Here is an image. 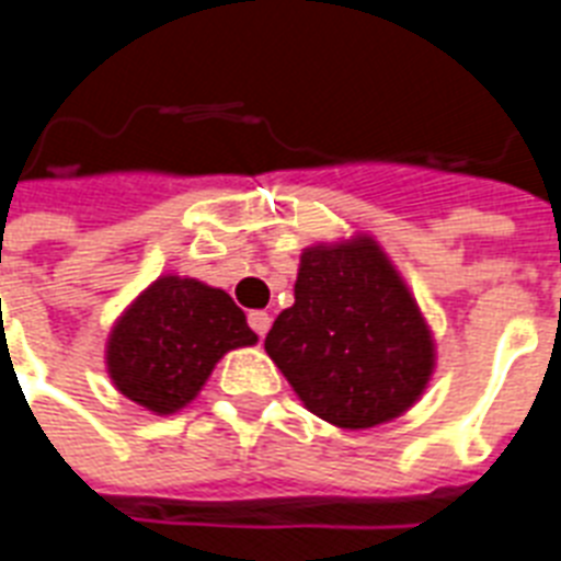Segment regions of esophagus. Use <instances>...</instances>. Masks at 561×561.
Returning a JSON list of instances; mask_svg holds the SVG:
<instances>
[{"label":"esophagus","instance_id":"1","mask_svg":"<svg viewBox=\"0 0 561 561\" xmlns=\"http://www.w3.org/2000/svg\"><path fill=\"white\" fill-rule=\"evenodd\" d=\"M247 323H250V329H253L259 337H264L267 329H271V314H267V311H250V314H247Z\"/></svg>","mask_w":561,"mask_h":561}]
</instances>
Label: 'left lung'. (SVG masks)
<instances>
[{
    "label": "left lung",
    "mask_w": 561,
    "mask_h": 561,
    "mask_svg": "<svg viewBox=\"0 0 561 561\" xmlns=\"http://www.w3.org/2000/svg\"><path fill=\"white\" fill-rule=\"evenodd\" d=\"M264 350L311 413L350 431L404 413L434 367L425 320L369 238L302 253Z\"/></svg>",
    "instance_id": "obj_1"
}]
</instances>
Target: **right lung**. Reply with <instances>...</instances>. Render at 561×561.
Returning a JSON list of instances; mask_svg holds the SVG:
<instances>
[{
	"instance_id": "obj_1",
	"label": "right lung",
	"mask_w": 561,
	"mask_h": 561,
	"mask_svg": "<svg viewBox=\"0 0 561 561\" xmlns=\"http://www.w3.org/2000/svg\"><path fill=\"white\" fill-rule=\"evenodd\" d=\"M250 343L255 332L229 294L162 276L113 329L107 364L127 399L174 413L197 396L224 352Z\"/></svg>"
}]
</instances>
